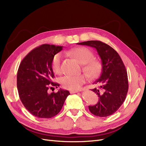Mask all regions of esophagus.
Returning <instances> with one entry per match:
<instances>
[{
  "label": "esophagus",
  "mask_w": 146,
  "mask_h": 146,
  "mask_svg": "<svg viewBox=\"0 0 146 146\" xmlns=\"http://www.w3.org/2000/svg\"><path fill=\"white\" fill-rule=\"evenodd\" d=\"M77 92H78V91H70V93H71V94H72V93H76Z\"/></svg>",
  "instance_id": "obj_1"
}]
</instances>
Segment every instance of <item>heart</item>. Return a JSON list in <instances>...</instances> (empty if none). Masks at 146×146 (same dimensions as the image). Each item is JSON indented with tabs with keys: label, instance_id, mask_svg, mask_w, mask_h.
I'll return each instance as SVG.
<instances>
[{
	"label": "heart",
	"instance_id": "heart-1",
	"mask_svg": "<svg viewBox=\"0 0 146 146\" xmlns=\"http://www.w3.org/2000/svg\"><path fill=\"white\" fill-rule=\"evenodd\" d=\"M67 54L75 58L79 63L84 64L83 70L91 78H94L99 75L101 70V64L99 61L92 60L93 54L85 47H78L72 48L67 52ZM62 55L57 53L53 58L52 68L55 74L61 73ZM86 80L85 75L80 76H66L61 78L62 87L69 90H78Z\"/></svg>",
	"mask_w": 146,
	"mask_h": 146
}]
</instances>
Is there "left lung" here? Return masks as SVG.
<instances>
[{
  "label": "left lung",
  "instance_id": "left-lung-1",
  "mask_svg": "<svg viewBox=\"0 0 146 146\" xmlns=\"http://www.w3.org/2000/svg\"><path fill=\"white\" fill-rule=\"evenodd\" d=\"M77 44L95 48L101 60L100 76L93 83L100 86L92 90L98 95V102L88 106L90 111L101 117L111 115L123 103L128 92V76L123 62L115 50L101 41L89 40Z\"/></svg>",
  "mask_w": 146,
  "mask_h": 146
}]
</instances>
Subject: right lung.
<instances>
[{"label": "right lung", "instance_id": "obj_1", "mask_svg": "<svg viewBox=\"0 0 146 146\" xmlns=\"http://www.w3.org/2000/svg\"><path fill=\"white\" fill-rule=\"evenodd\" d=\"M62 47L42 45L30 52L19 64L17 73L19 96L26 109L35 117L50 119L57 115L70 94L68 90L61 88L57 93H48L50 86H60L52 82L54 76L52 62Z\"/></svg>", "mask_w": 146, "mask_h": 146}]
</instances>
